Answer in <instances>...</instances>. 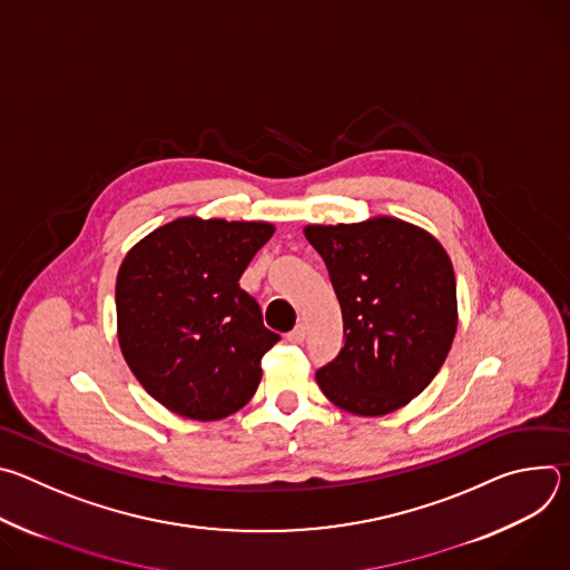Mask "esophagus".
Listing matches in <instances>:
<instances>
[{"label":"esophagus","instance_id":"esophagus-1","mask_svg":"<svg viewBox=\"0 0 570 570\" xmlns=\"http://www.w3.org/2000/svg\"><path fill=\"white\" fill-rule=\"evenodd\" d=\"M286 338H288V343H293V345H302L304 338H306V327H304V324H297V327H295L293 332L286 334Z\"/></svg>","mask_w":570,"mask_h":570}]
</instances>
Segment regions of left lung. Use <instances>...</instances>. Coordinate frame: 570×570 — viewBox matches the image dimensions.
I'll use <instances>...</instances> for the list:
<instances>
[{"mask_svg": "<svg viewBox=\"0 0 570 570\" xmlns=\"http://www.w3.org/2000/svg\"><path fill=\"white\" fill-rule=\"evenodd\" d=\"M343 311L345 345L315 372L343 411L379 417L415 399L440 372L458 330L455 275L429 232L379 216L306 225Z\"/></svg>", "mask_w": 570, "mask_h": 570, "instance_id": "left-lung-1", "label": "left lung"}]
</instances>
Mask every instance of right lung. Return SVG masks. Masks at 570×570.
I'll return each mask as SVG.
<instances>
[{
    "label": "right lung",
    "mask_w": 570,
    "mask_h": 570,
    "mask_svg": "<svg viewBox=\"0 0 570 570\" xmlns=\"http://www.w3.org/2000/svg\"><path fill=\"white\" fill-rule=\"evenodd\" d=\"M271 223L178 218L144 236L117 275L121 354L144 390L198 422L246 405L262 358L279 341L253 295L238 286Z\"/></svg>",
    "instance_id": "1"
}]
</instances>
